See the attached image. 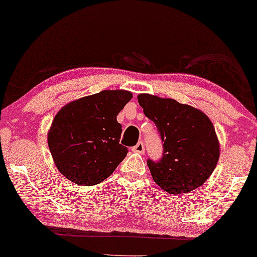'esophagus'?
Masks as SVG:
<instances>
[{
	"mask_svg": "<svg viewBox=\"0 0 257 257\" xmlns=\"http://www.w3.org/2000/svg\"><path fill=\"white\" fill-rule=\"evenodd\" d=\"M132 151L136 154H144L145 153V147L144 144L142 143V142H139L137 145H135L134 148H132Z\"/></svg>",
	"mask_w": 257,
	"mask_h": 257,
	"instance_id": "34e87169",
	"label": "esophagus"
}]
</instances>
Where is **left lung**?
Returning <instances> with one entry per match:
<instances>
[{
    "label": "left lung",
    "mask_w": 257,
    "mask_h": 257,
    "mask_svg": "<svg viewBox=\"0 0 257 257\" xmlns=\"http://www.w3.org/2000/svg\"><path fill=\"white\" fill-rule=\"evenodd\" d=\"M144 114L155 122L163 143L162 158L147 161L154 181L169 194L200 187L219 160L213 125L201 110L149 94H139Z\"/></svg>",
    "instance_id": "8db88e82"
}]
</instances>
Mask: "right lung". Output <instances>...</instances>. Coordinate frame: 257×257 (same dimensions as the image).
Instances as JSON below:
<instances>
[{
  "label": "right lung",
  "instance_id": "right-lung-1",
  "mask_svg": "<svg viewBox=\"0 0 257 257\" xmlns=\"http://www.w3.org/2000/svg\"><path fill=\"white\" fill-rule=\"evenodd\" d=\"M132 99L126 90H102L82 97L56 114L49 148L56 167L76 185L94 186L106 180L128 150L120 144L116 115Z\"/></svg>",
  "mask_w": 257,
  "mask_h": 257
}]
</instances>
